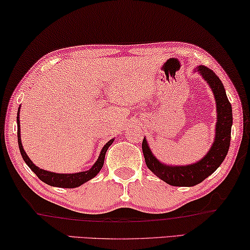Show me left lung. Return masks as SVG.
Wrapping results in <instances>:
<instances>
[{
	"label": "left lung",
	"instance_id": "left-lung-1",
	"mask_svg": "<svg viewBox=\"0 0 250 250\" xmlns=\"http://www.w3.org/2000/svg\"><path fill=\"white\" fill-rule=\"evenodd\" d=\"M204 81L213 92L215 104H217V124L213 144L208 154L197 163L185 166H170L159 162L149 148L146 138L143 140V152L145 162L149 169L156 176L173 186H194L203 182L208 176L215 172L221 163L225 161L230 147L232 125V107L223 84L213 70L206 66L196 67Z\"/></svg>",
	"mask_w": 250,
	"mask_h": 250
}]
</instances>
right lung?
Listing matches in <instances>:
<instances>
[{"label": "right lung", "instance_id": "add662e5", "mask_svg": "<svg viewBox=\"0 0 250 250\" xmlns=\"http://www.w3.org/2000/svg\"><path fill=\"white\" fill-rule=\"evenodd\" d=\"M19 115H20V107L18 109L17 122H18V143H19V149H20L21 156L22 158H23V161L25 162V164L29 166V168L31 169L32 172L38 176L39 180H42L43 183H46L50 186H56V188H78V186H81L82 184L86 183V182L89 180H92V178L95 177L96 175L99 174L100 170H101L104 164V158H105L107 148L112 145L114 139L109 140L105 145H104L98 161L94 163V165H93L88 170L80 172V173H74V174H58V173L48 172V170H44V169L39 168V167H37L35 164L31 162V159L28 157L27 152L24 151L23 147H22L21 133H20V119H19Z\"/></svg>", "mask_w": 250, "mask_h": 250}]
</instances>
